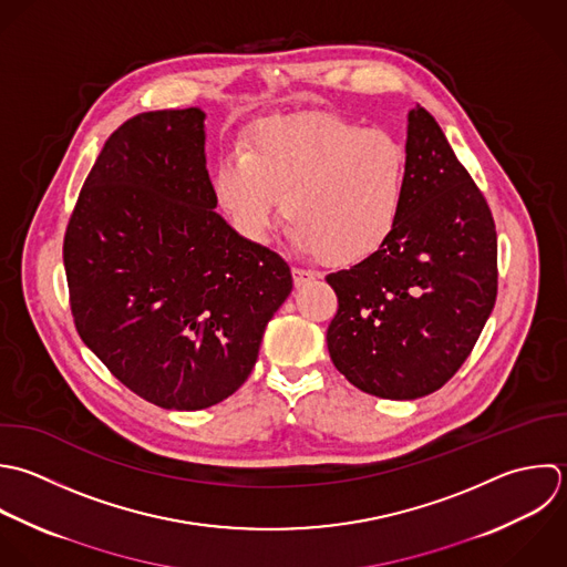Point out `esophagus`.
Returning <instances> with one entry per match:
<instances>
[{
    "label": "esophagus",
    "instance_id": "1",
    "mask_svg": "<svg viewBox=\"0 0 567 567\" xmlns=\"http://www.w3.org/2000/svg\"><path fill=\"white\" fill-rule=\"evenodd\" d=\"M291 274H293V285H296V287H305V285H309L311 280L318 278V274H313V271H309V269H300V267H293Z\"/></svg>",
    "mask_w": 567,
    "mask_h": 567
}]
</instances>
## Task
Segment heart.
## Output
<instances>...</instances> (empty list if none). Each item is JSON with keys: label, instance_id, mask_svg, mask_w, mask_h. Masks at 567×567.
I'll return each instance as SVG.
<instances>
[{"label": "heart", "instance_id": "1", "mask_svg": "<svg viewBox=\"0 0 567 567\" xmlns=\"http://www.w3.org/2000/svg\"><path fill=\"white\" fill-rule=\"evenodd\" d=\"M212 187L245 238L269 236L282 198L298 249L358 265L378 254L400 223L406 152L389 132L340 116H269L247 150L220 156Z\"/></svg>", "mask_w": 567, "mask_h": 567}]
</instances>
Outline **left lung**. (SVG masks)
<instances>
[{"label":"left lung","mask_w":567,"mask_h":567,"mask_svg":"<svg viewBox=\"0 0 567 567\" xmlns=\"http://www.w3.org/2000/svg\"><path fill=\"white\" fill-rule=\"evenodd\" d=\"M327 282L338 296L329 355L360 391L417 400L471 355L497 300V231L484 194L422 105L409 112L406 194L393 236Z\"/></svg>","instance_id":"1"}]
</instances>
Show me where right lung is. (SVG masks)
<instances>
[{
    "label": "right lung",
    "instance_id": "1",
    "mask_svg": "<svg viewBox=\"0 0 567 567\" xmlns=\"http://www.w3.org/2000/svg\"><path fill=\"white\" fill-rule=\"evenodd\" d=\"M200 107L127 118L96 156L63 238L83 344L138 398L172 411L249 378L289 265L216 214Z\"/></svg>",
    "mask_w": 567,
    "mask_h": 567
}]
</instances>
